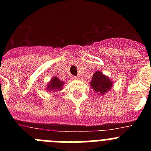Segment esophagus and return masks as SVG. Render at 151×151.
<instances>
[{"label": "esophagus", "instance_id": "34e87169", "mask_svg": "<svg viewBox=\"0 0 151 151\" xmlns=\"http://www.w3.org/2000/svg\"><path fill=\"white\" fill-rule=\"evenodd\" d=\"M72 79H78V77L77 76H72Z\"/></svg>", "mask_w": 151, "mask_h": 151}]
</instances>
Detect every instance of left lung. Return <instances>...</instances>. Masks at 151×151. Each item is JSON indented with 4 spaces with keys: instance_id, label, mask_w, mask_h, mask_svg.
<instances>
[{
    "instance_id": "obj_1",
    "label": "left lung",
    "mask_w": 151,
    "mask_h": 151,
    "mask_svg": "<svg viewBox=\"0 0 151 151\" xmlns=\"http://www.w3.org/2000/svg\"><path fill=\"white\" fill-rule=\"evenodd\" d=\"M91 86L97 94L99 93L104 94L110 90L112 88V82L101 72H96L93 75L92 80L91 81Z\"/></svg>"
}]
</instances>
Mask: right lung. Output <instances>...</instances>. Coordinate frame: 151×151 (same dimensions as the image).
<instances>
[{"instance_id": "right-lung-1", "label": "right lung", "mask_w": 151, "mask_h": 151, "mask_svg": "<svg viewBox=\"0 0 151 151\" xmlns=\"http://www.w3.org/2000/svg\"><path fill=\"white\" fill-rule=\"evenodd\" d=\"M63 82H61L60 80H59V78L57 77L52 78L50 82L49 83L48 86H47V89L50 91H58L61 90L63 87Z\"/></svg>"}]
</instances>
